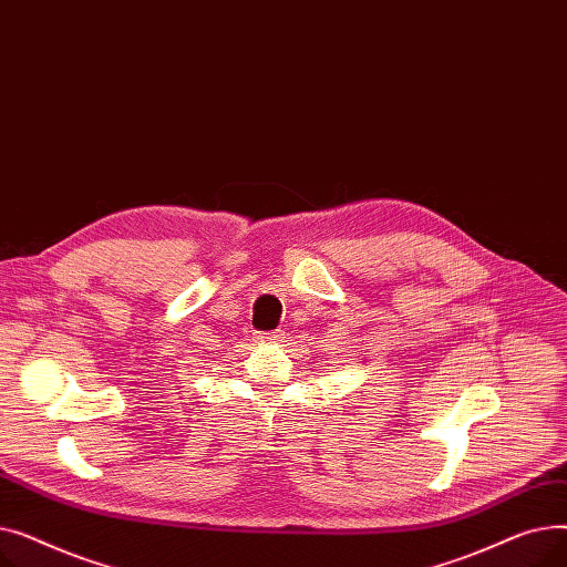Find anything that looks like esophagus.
Returning <instances> with one entry per match:
<instances>
[{"label":"esophagus","mask_w":567,"mask_h":567,"mask_svg":"<svg viewBox=\"0 0 567 567\" xmlns=\"http://www.w3.org/2000/svg\"><path fill=\"white\" fill-rule=\"evenodd\" d=\"M282 338V333L280 331H274V333H259L257 336V340L259 342H278Z\"/></svg>","instance_id":"obj_1"}]
</instances>
